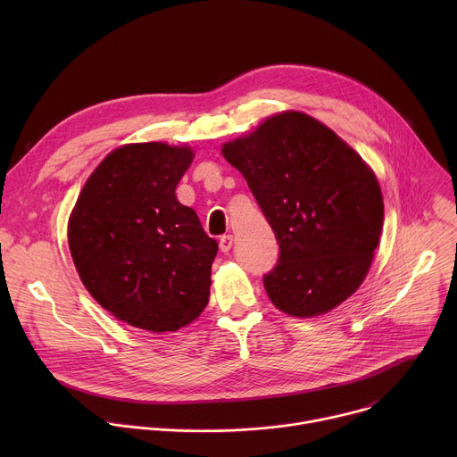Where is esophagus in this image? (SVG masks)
Segmentation results:
<instances>
[{
    "label": "esophagus",
    "instance_id": "34e87169",
    "mask_svg": "<svg viewBox=\"0 0 457 457\" xmlns=\"http://www.w3.org/2000/svg\"><path fill=\"white\" fill-rule=\"evenodd\" d=\"M219 245H220V251H222V253H228V251L233 247V237H231V235H224V237H220Z\"/></svg>",
    "mask_w": 457,
    "mask_h": 457
}]
</instances>
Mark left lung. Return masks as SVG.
Masks as SVG:
<instances>
[{
  "label": "left lung",
  "mask_w": 457,
  "mask_h": 457,
  "mask_svg": "<svg viewBox=\"0 0 457 457\" xmlns=\"http://www.w3.org/2000/svg\"><path fill=\"white\" fill-rule=\"evenodd\" d=\"M222 155L245 179L275 231L278 262L264 275L270 300L298 318L329 312L363 282L383 226L372 170L331 128L282 112Z\"/></svg>",
  "instance_id": "left-lung-1"
}]
</instances>
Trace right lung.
<instances>
[{
  "mask_svg": "<svg viewBox=\"0 0 457 457\" xmlns=\"http://www.w3.org/2000/svg\"><path fill=\"white\" fill-rule=\"evenodd\" d=\"M191 161L187 146H120L90 175L69 220L85 287L137 329L173 333L208 305L219 244L175 197Z\"/></svg>",
  "mask_w": 457,
  "mask_h": 457,
  "instance_id": "right-lung-1",
  "label": "right lung"
}]
</instances>
